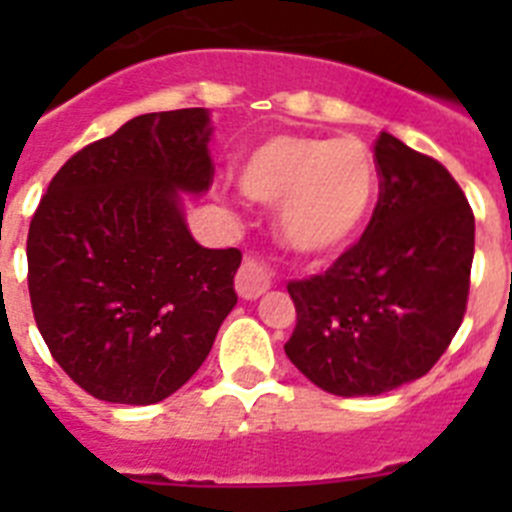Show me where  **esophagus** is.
Returning <instances> with one entry per match:
<instances>
[{"label":"esophagus","mask_w":512,"mask_h":512,"mask_svg":"<svg viewBox=\"0 0 512 512\" xmlns=\"http://www.w3.org/2000/svg\"><path fill=\"white\" fill-rule=\"evenodd\" d=\"M271 287V274L261 261L246 259L235 274V292L241 300H259Z\"/></svg>","instance_id":"obj_1"}]
</instances>
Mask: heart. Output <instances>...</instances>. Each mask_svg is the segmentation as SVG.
Masks as SVG:
<instances>
[{
    "instance_id": "1",
    "label": "heart",
    "mask_w": 512,
    "mask_h": 512,
    "mask_svg": "<svg viewBox=\"0 0 512 512\" xmlns=\"http://www.w3.org/2000/svg\"><path fill=\"white\" fill-rule=\"evenodd\" d=\"M238 184L248 200L279 205L284 246L323 259L343 251L364 228L379 174L364 140L279 133L246 153Z\"/></svg>"
}]
</instances>
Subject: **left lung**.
<instances>
[{"instance_id":"8db88e82","label":"left lung","mask_w":512,"mask_h":512,"mask_svg":"<svg viewBox=\"0 0 512 512\" xmlns=\"http://www.w3.org/2000/svg\"><path fill=\"white\" fill-rule=\"evenodd\" d=\"M379 202L361 241L320 277L289 282V361L320 390L374 397L431 372L459 330L474 215L438 161L382 133Z\"/></svg>"}]
</instances>
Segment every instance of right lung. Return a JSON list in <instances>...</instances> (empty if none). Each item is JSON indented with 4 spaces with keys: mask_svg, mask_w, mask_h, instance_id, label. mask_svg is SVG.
Returning <instances> with one entry per match:
<instances>
[{
    "mask_svg": "<svg viewBox=\"0 0 512 512\" xmlns=\"http://www.w3.org/2000/svg\"><path fill=\"white\" fill-rule=\"evenodd\" d=\"M210 110L148 112L61 166L27 233L40 336L81 390L153 405L189 382L238 297V248L189 233L212 184Z\"/></svg>",
    "mask_w": 512,
    "mask_h": 512,
    "instance_id": "1",
    "label": "right lung"
}]
</instances>
